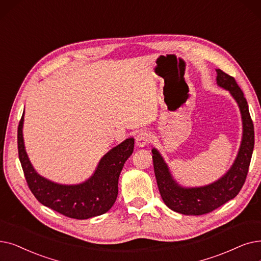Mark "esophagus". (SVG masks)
<instances>
[{
    "instance_id": "34e87169",
    "label": "esophagus",
    "mask_w": 261,
    "mask_h": 261,
    "mask_svg": "<svg viewBox=\"0 0 261 261\" xmlns=\"http://www.w3.org/2000/svg\"><path fill=\"white\" fill-rule=\"evenodd\" d=\"M149 140H150L149 134L146 131H140L137 134V137H135V143H137V146L139 147H145L149 143Z\"/></svg>"
}]
</instances>
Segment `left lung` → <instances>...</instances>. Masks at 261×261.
<instances>
[{
	"instance_id": "left-lung-1",
	"label": "left lung",
	"mask_w": 261,
	"mask_h": 261,
	"mask_svg": "<svg viewBox=\"0 0 261 261\" xmlns=\"http://www.w3.org/2000/svg\"><path fill=\"white\" fill-rule=\"evenodd\" d=\"M217 84L227 89L239 106L242 117V141L237 158L228 169L214 182L198 187L184 188L174 180L164 159L155 148L151 150L154 175L161 197L165 205L175 212L186 215L209 213L234 198L242 189L250 167L254 149V124L247 101L234 77L217 69Z\"/></svg>"
}]
</instances>
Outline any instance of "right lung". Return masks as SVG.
<instances>
[{
    "instance_id": "add662e5",
    "label": "right lung",
    "mask_w": 261,
    "mask_h": 261,
    "mask_svg": "<svg viewBox=\"0 0 261 261\" xmlns=\"http://www.w3.org/2000/svg\"><path fill=\"white\" fill-rule=\"evenodd\" d=\"M23 115L18 127V152L32 193L43 206L65 217L86 220L108 212L117 198L118 179L124 162L132 154L134 139L124 140L99 161L93 176L79 185H60L40 176L34 169L23 142Z\"/></svg>"
}]
</instances>
